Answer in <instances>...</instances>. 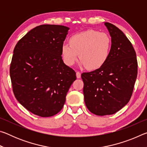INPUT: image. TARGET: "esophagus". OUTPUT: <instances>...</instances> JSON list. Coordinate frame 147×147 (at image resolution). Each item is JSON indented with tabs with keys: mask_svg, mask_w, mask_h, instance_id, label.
<instances>
[{
	"mask_svg": "<svg viewBox=\"0 0 147 147\" xmlns=\"http://www.w3.org/2000/svg\"><path fill=\"white\" fill-rule=\"evenodd\" d=\"M76 77H77V78H81V73L78 71L76 72Z\"/></svg>",
	"mask_w": 147,
	"mask_h": 147,
	"instance_id": "esophagus-1",
	"label": "esophagus"
}]
</instances>
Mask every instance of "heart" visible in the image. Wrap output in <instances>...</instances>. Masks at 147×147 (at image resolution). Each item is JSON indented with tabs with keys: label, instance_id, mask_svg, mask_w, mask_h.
Instances as JSON below:
<instances>
[{
	"label": "heart",
	"instance_id": "obj_1",
	"mask_svg": "<svg viewBox=\"0 0 147 147\" xmlns=\"http://www.w3.org/2000/svg\"><path fill=\"white\" fill-rule=\"evenodd\" d=\"M111 46L112 41L108 34L88 30L71 36L69 44L62 45L61 54L64 62L69 66L73 65L78 56L86 69L95 70L108 60Z\"/></svg>",
	"mask_w": 147,
	"mask_h": 147
}]
</instances>
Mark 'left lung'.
<instances>
[{
    "instance_id": "8db88e82",
    "label": "left lung",
    "mask_w": 147,
    "mask_h": 147,
    "mask_svg": "<svg viewBox=\"0 0 147 147\" xmlns=\"http://www.w3.org/2000/svg\"><path fill=\"white\" fill-rule=\"evenodd\" d=\"M104 24L112 41L110 55L101 67L81 75L86 106L100 116L112 115L128 104L138 75V61L131 42L113 24Z\"/></svg>"
}]
</instances>
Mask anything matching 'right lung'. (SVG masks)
<instances>
[{
  "instance_id": "right-lung-1",
  "label": "right lung",
  "mask_w": 147,
  "mask_h": 147,
  "mask_svg": "<svg viewBox=\"0 0 147 147\" xmlns=\"http://www.w3.org/2000/svg\"><path fill=\"white\" fill-rule=\"evenodd\" d=\"M69 28L42 24L29 31L13 50L9 74L14 95L34 115L48 117L61 111L76 79L63 63L61 46Z\"/></svg>"
}]
</instances>
